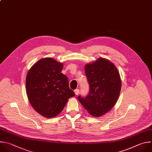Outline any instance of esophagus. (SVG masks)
Instances as JSON below:
<instances>
[{
    "label": "esophagus",
    "instance_id": "1",
    "mask_svg": "<svg viewBox=\"0 0 152 152\" xmlns=\"http://www.w3.org/2000/svg\"><path fill=\"white\" fill-rule=\"evenodd\" d=\"M79 92H80V90H79L78 89H76V90H74L75 94L76 95H77L79 94Z\"/></svg>",
    "mask_w": 152,
    "mask_h": 152
}]
</instances>
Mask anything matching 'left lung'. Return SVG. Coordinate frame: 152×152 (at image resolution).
<instances>
[{
    "mask_svg": "<svg viewBox=\"0 0 152 152\" xmlns=\"http://www.w3.org/2000/svg\"><path fill=\"white\" fill-rule=\"evenodd\" d=\"M84 69L89 93L86 98H78L90 115L99 117L111 110L118 98L122 86L120 74L111 62L102 57L86 64Z\"/></svg>",
    "mask_w": 152,
    "mask_h": 152,
    "instance_id": "8db88e82",
    "label": "left lung"
}]
</instances>
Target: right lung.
Instances as JSON below:
<instances>
[{"mask_svg": "<svg viewBox=\"0 0 152 152\" xmlns=\"http://www.w3.org/2000/svg\"><path fill=\"white\" fill-rule=\"evenodd\" d=\"M63 66L62 63L47 57L38 60L27 74L28 99L34 110L46 118L60 114L68 99L75 96L67 77L61 72Z\"/></svg>", "mask_w": 152, "mask_h": 152, "instance_id": "obj_1", "label": "right lung"}]
</instances>
